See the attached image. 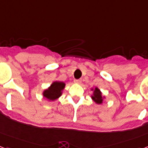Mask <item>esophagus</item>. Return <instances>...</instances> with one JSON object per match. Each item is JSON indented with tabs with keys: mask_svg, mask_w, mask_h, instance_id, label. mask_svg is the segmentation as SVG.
I'll use <instances>...</instances> for the list:
<instances>
[{
	"mask_svg": "<svg viewBox=\"0 0 148 148\" xmlns=\"http://www.w3.org/2000/svg\"><path fill=\"white\" fill-rule=\"evenodd\" d=\"M74 82L77 83V84H80L82 82V79H75L74 80Z\"/></svg>",
	"mask_w": 148,
	"mask_h": 148,
	"instance_id": "34e87169",
	"label": "esophagus"
}]
</instances>
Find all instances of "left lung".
I'll use <instances>...</instances> for the list:
<instances>
[{
  "label": "left lung",
  "instance_id": "left-lung-1",
  "mask_svg": "<svg viewBox=\"0 0 148 148\" xmlns=\"http://www.w3.org/2000/svg\"><path fill=\"white\" fill-rule=\"evenodd\" d=\"M92 99H93L96 103H99V104L102 103V101H103V98H102V96H101V92L97 88H95V95L92 96Z\"/></svg>",
  "mask_w": 148,
  "mask_h": 148
}]
</instances>
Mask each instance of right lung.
<instances>
[{
  "label": "right lung",
  "instance_id": "1",
  "mask_svg": "<svg viewBox=\"0 0 148 148\" xmlns=\"http://www.w3.org/2000/svg\"><path fill=\"white\" fill-rule=\"evenodd\" d=\"M64 87H65V84L63 82H55L51 85L49 88L44 91L43 95L46 98L49 99L51 101H53L60 96L62 94L61 91L64 88Z\"/></svg>",
  "mask_w": 148,
  "mask_h": 148
}]
</instances>
